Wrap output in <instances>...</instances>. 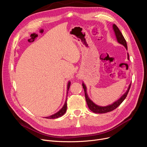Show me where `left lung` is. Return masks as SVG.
<instances>
[{
	"mask_svg": "<svg viewBox=\"0 0 147 147\" xmlns=\"http://www.w3.org/2000/svg\"><path fill=\"white\" fill-rule=\"evenodd\" d=\"M113 29L114 32L115 37H116L117 41L119 43L122 45L123 46H125V48L126 49V50H127V43L126 41L125 40V38L123 37L122 33H121V32L120 31V30L119 29V28L117 27V26L113 24ZM129 54L127 53V59H129ZM82 86L83 88L84 89V95H85V98H86V101L88 104V106L89 107V109L95 113H97V114H102V113H106L108 112L114 110H115L116 108H117L121 103L122 102L124 101L125 99L126 98L127 95L128 94V92L129 91L130 86H131V83H130V84L129 85V87L127 88V90H126V92L125 93L123 94L118 100L115 101V102H114L113 103H112L111 104L108 105L107 106H99L96 105V104H95L92 100L89 98L88 95V93H87V88L85 84L83 82L82 83Z\"/></svg>",
	"mask_w": 147,
	"mask_h": 147,
	"instance_id": "1",
	"label": "left lung"
}]
</instances>
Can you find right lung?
I'll return each instance as SVG.
<instances>
[{
	"instance_id": "add662e5",
	"label": "right lung",
	"mask_w": 147,
	"mask_h": 147,
	"mask_svg": "<svg viewBox=\"0 0 147 147\" xmlns=\"http://www.w3.org/2000/svg\"><path fill=\"white\" fill-rule=\"evenodd\" d=\"M70 84H71V82L70 81H69L68 82V84H67V95L68 94V91L69 90V86H70ZM67 96L66 98V99H65V103L63 105V107L61 108V109L58 111L56 113L53 114L51 115H49V116L48 117H45L46 119H57L58 117H60L61 116H63V115L65 113L66 111H67Z\"/></svg>"
}]
</instances>
